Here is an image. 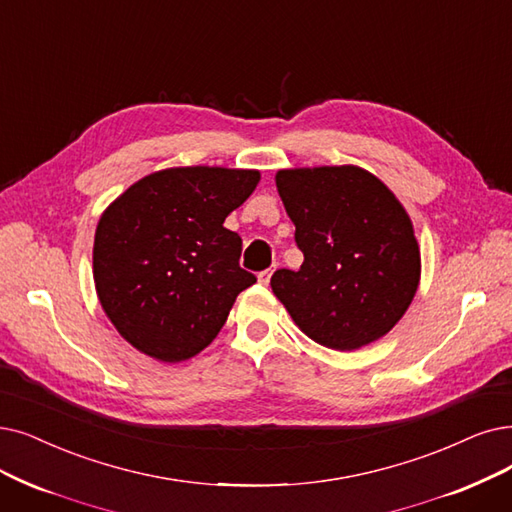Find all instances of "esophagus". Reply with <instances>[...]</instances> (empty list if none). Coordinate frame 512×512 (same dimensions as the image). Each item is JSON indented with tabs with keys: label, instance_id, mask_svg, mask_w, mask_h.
I'll return each mask as SVG.
<instances>
[{
	"label": "esophagus",
	"instance_id": "obj_1",
	"mask_svg": "<svg viewBox=\"0 0 512 512\" xmlns=\"http://www.w3.org/2000/svg\"><path fill=\"white\" fill-rule=\"evenodd\" d=\"M271 275H273V271H271V269H267V271L258 273V283H262V285H269V281H271Z\"/></svg>",
	"mask_w": 512,
	"mask_h": 512
}]
</instances>
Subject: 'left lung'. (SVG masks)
<instances>
[{
  "label": "left lung",
  "mask_w": 512,
  "mask_h": 512,
  "mask_svg": "<svg viewBox=\"0 0 512 512\" xmlns=\"http://www.w3.org/2000/svg\"><path fill=\"white\" fill-rule=\"evenodd\" d=\"M298 271L279 269L273 294L311 340L355 351L395 327L420 281L412 220L384 182L357 166L279 170Z\"/></svg>",
  "instance_id": "left-lung-1"
}]
</instances>
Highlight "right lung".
<instances>
[{
	"label": "right lung",
	"instance_id": "right-lung-1",
	"mask_svg": "<svg viewBox=\"0 0 512 512\" xmlns=\"http://www.w3.org/2000/svg\"><path fill=\"white\" fill-rule=\"evenodd\" d=\"M256 170L168 168L121 193L94 235V283L115 330L153 359H191L218 336L239 292L241 237L224 218L252 195Z\"/></svg>",
	"mask_w": 512,
	"mask_h": 512
}]
</instances>
